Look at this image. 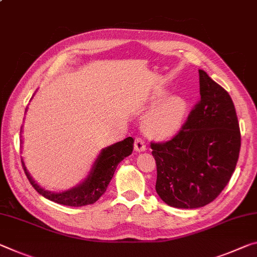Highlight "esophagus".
I'll use <instances>...</instances> for the list:
<instances>
[{"label":"esophagus","instance_id":"esophagus-1","mask_svg":"<svg viewBox=\"0 0 257 257\" xmlns=\"http://www.w3.org/2000/svg\"><path fill=\"white\" fill-rule=\"evenodd\" d=\"M134 148L137 151V152H144L146 150V145L144 143V141L142 140L141 137H137L135 140V144H134Z\"/></svg>","mask_w":257,"mask_h":257}]
</instances>
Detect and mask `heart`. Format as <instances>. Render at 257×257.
Masks as SVG:
<instances>
[{
	"instance_id": "obj_1",
	"label": "heart",
	"mask_w": 257,
	"mask_h": 257,
	"mask_svg": "<svg viewBox=\"0 0 257 257\" xmlns=\"http://www.w3.org/2000/svg\"><path fill=\"white\" fill-rule=\"evenodd\" d=\"M165 90H159L150 97L151 106L159 103L166 96ZM187 112L186 100L181 96L174 95L151 109L144 117L143 125L148 135L156 138H166L178 132Z\"/></svg>"
}]
</instances>
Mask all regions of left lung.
Listing matches in <instances>:
<instances>
[{
  "label": "left lung",
  "instance_id": "8db88e82",
  "mask_svg": "<svg viewBox=\"0 0 257 257\" xmlns=\"http://www.w3.org/2000/svg\"><path fill=\"white\" fill-rule=\"evenodd\" d=\"M199 82L201 98L177 135L151 143L157 193L175 208H199L216 199L234 172L241 145L229 93L202 70Z\"/></svg>",
  "mask_w": 257,
  "mask_h": 257
}]
</instances>
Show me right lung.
<instances>
[{
    "label": "right lung",
    "mask_w": 257,
    "mask_h": 257,
    "mask_svg": "<svg viewBox=\"0 0 257 257\" xmlns=\"http://www.w3.org/2000/svg\"><path fill=\"white\" fill-rule=\"evenodd\" d=\"M27 111V109H26ZM134 149L133 137H127L125 140L117 142L101 150L98 158L96 159L90 173L85 177V180L79 185L72 187L70 190L63 192H50L44 190L38 183L32 178L25 167V162L22 159V164L25 170V174L32 186L49 200L59 203L64 206L81 207L95 203L104 194L107 189V185L111 182L114 172L117 165L123 160L125 157L132 154Z\"/></svg>",
    "instance_id": "add662e5"
}]
</instances>
